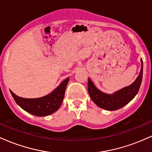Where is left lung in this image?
Instances as JSON below:
<instances>
[{
  "label": "left lung",
  "instance_id": "8db88e82",
  "mask_svg": "<svg viewBox=\"0 0 152 152\" xmlns=\"http://www.w3.org/2000/svg\"><path fill=\"white\" fill-rule=\"evenodd\" d=\"M141 62L142 68L140 73L134 83L111 94L104 93L98 89L91 80L88 78V91L91 100L99 107L108 111H115L126 105L137 95L142 83L143 75V61L142 59Z\"/></svg>",
  "mask_w": 152,
  "mask_h": 152
}]
</instances>
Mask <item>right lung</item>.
<instances>
[{"mask_svg":"<svg viewBox=\"0 0 152 152\" xmlns=\"http://www.w3.org/2000/svg\"><path fill=\"white\" fill-rule=\"evenodd\" d=\"M69 78L63 81L51 93L36 99H26L15 95L10 91L16 104L29 114L37 116H46L53 114L61 105Z\"/></svg>","mask_w":152,"mask_h":152,"instance_id":"1","label":"right lung"}]
</instances>
